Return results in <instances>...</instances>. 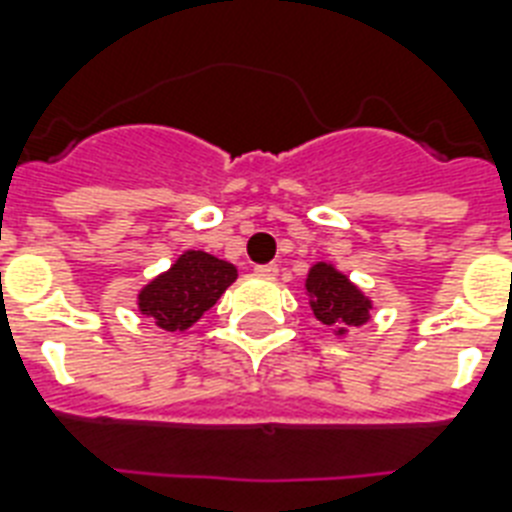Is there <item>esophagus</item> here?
Returning a JSON list of instances; mask_svg holds the SVG:
<instances>
[{
  "instance_id": "1",
  "label": "esophagus",
  "mask_w": 512,
  "mask_h": 512,
  "mask_svg": "<svg viewBox=\"0 0 512 512\" xmlns=\"http://www.w3.org/2000/svg\"><path fill=\"white\" fill-rule=\"evenodd\" d=\"M257 276H263V279H273L276 273H279V265L276 263H265V265H255Z\"/></svg>"
}]
</instances>
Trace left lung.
<instances>
[{"label": "left lung", "instance_id": "obj_1", "mask_svg": "<svg viewBox=\"0 0 512 512\" xmlns=\"http://www.w3.org/2000/svg\"><path fill=\"white\" fill-rule=\"evenodd\" d=\"M308 292L313 295V313L327 327L364 324L369 303L342 273L329 265H316L308 276Z\"/></svg>", "mask_w": 512, "mask_h": 512}]
</instances>
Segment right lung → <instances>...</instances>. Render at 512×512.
Masks as SVG:
<instances>
[{"instance_id": "obj_1", "label": "right lung", "mask_w": 512, "mask_h": 512, "mask_svg": "<svg viewBox=\"0 0 512 512\" xmlns=\"http://www.w3.org/2000/svg\"><path fill=\"white\" fill-rule=\"evenodd\" d=\"M236 279V268L207 252H185L170 271L140 292V311L167 332L199 321Z\"/></svg>"}]
</instances>
